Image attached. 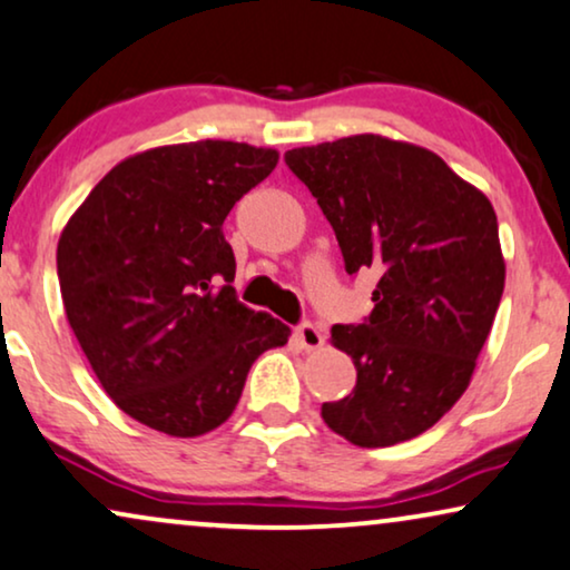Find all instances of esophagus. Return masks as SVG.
Here are the masks:
<instances>
[{
    "mask_svg": "<svg viewBox=\"0 0 570 570\" xmlns=\"http://www.w3.org/2000/svg\"><path fill=\"white\" fill-rule=\"evenodd\" d=\"M294 336H297L302 348H321L323 341H325L323 333L317 331L313 323H299L297 328H294Z\"/></svg>",
    "mask_w": 570,
    "mask_h": 570,
    "instance_id": "34e87169",
    "label": "esophagus"
}]
</instances>
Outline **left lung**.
I'll list each match as a JSON object with an SVG mask.
<instances>
[{"mask_svg": "<svg viewBox=\"0 0 570 570\" xmlns=\"http://www.w3.org/2000/svg\"><path fill=\"white\" fill-rule=\"evenodd\" d=\"M284 161L336 232L348 276L381 273L373 313L331 328L356 385L323 404L325 424L360 449L422 435L466 391L503 297L495 210L432 150L381 135Z\"/></svg>", "mask_w": 570, "mask_h": 570, "instance_id": "8db88e82", "label": "left lung"}]
</instances>
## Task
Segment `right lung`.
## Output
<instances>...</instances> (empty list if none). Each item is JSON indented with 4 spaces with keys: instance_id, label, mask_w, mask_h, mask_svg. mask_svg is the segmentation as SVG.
Instances as JSON below:
<instances>
[{
    "instance_id": "right-lung-1",
    "label": "right lung",
    "mask_w": 570,
    "mask_h": 570,
    "mask_svg": "<svg viewBox=\"0 0 570 570\" xmlns=\"http://www.w3.org/2000/svg\"><path fill=\"white\" fill-rule=\"evenodd\" d=\"M278 154L232 140L114 166L67 222L57 276L70 328L121 412L174 438L226 422L253 362L289 325L242 305L224 218Z\"/></svg>"
}]
</instances>
